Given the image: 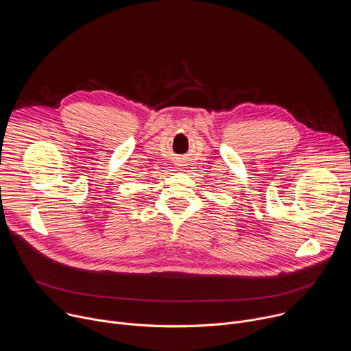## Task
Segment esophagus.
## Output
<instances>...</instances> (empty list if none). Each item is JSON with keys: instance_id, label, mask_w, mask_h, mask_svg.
<instances>
[{"instance_id": "34e87169", "label": "esophagus", "mask_w": 351, "mask_h": 351, "mask_svg": "<svg viewBox=\"0 0 351 351\" xmlns=\"http://www.w3.org/2000/svg\"><path fill=\"white\" fill-rule=\"evenodd\" d=\"M180 167H183V165H180Z\"/></svg>"}]
</instances>
